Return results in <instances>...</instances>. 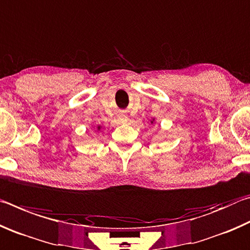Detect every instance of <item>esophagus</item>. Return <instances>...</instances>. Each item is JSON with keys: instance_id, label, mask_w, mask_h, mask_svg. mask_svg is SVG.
Wrapping results in <instances>:
<instances>
[{"instance_id": "obj_1", "label": "esophagus", "mask_w": 250, "mask_h": 250, "mask_svg": "<svg viewBox=\"0 0 250 250\" xmlns=\"http://www.w3.org/2000/svg\"><path fill=\"white\" fill-rule=\"evenodd\" d=\"M118 119H119L121 122H125V121L128 120V117L125 116V115H120L119 117H118Z\"/></svg>"}]
</instances>
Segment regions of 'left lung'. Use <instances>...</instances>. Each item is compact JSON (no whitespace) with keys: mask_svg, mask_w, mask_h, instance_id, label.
Segmentation results:
<instances>
[{"mask_svg":"<svg viewBox=\"0 0 250 250\" xmlns=\"http://www.w3.org/2000/svg\"><path fill=\"white\" fill-rule=\"evenodd\" d=\"M154 122H155V119H154V118H152V119L150 120V124H151V125H153Z\"/></svg>","mask_w":250,"mask_h":250,"instance_id":"obj_1","label":"left lung"}]
</instances>
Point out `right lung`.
<instances>
[{
    "label": "right lung",
    "mask_w": 250,
    "mask_h": 250,
    "mask_svg": "<svg viewBox=\"0 0 250 250\" xmlns=\"http://www.w3.org/2000/svg\"><path fill=\"white\" fill-rule=\"evenodd\" d=\"M96 129H97V131H101V130H103V125H98L96 126Z\"/></svg>",
    "instance_id": "add662e5"
}]
</instances>
